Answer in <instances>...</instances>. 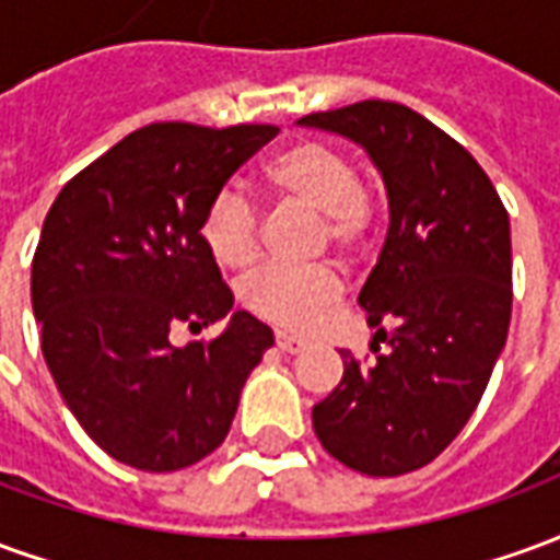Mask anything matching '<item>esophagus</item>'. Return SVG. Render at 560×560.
Segmentation results:
<instances>
[{"label": "esophagus", "mask_w": 560, "mask_h": 560, "mask_svg": "<svg viewBox=\"0 0 560 560\" xmlns=\"http://www.w3.org/2000/svg\"><path fill=\"white\" fill-rule=\"evenodd\" d=\"M276 345H279V351L284 353H300L305 348V339H296L291 332H276Z\"/></svg>", "instance_id": "esophagus-1"}]
</instances>
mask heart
Returning a JSON list of instances; mask_svg holds the SVG:
<instances>
[{
  "label": "heart",
  "mask_w": 560,
  "mask_h": 560,
  "mask_svg": "<svg viewBox=\"0 0 560 560\" xmlns=\"http://www.w3.org/2000/svg\"><path fill=\"white\" fill-rule=\"evenodd\" d=\"M276 195L305 203L324 215V243L341 257H357L375 224V188L357 173L345 149L324 140H300L281 149L264 167ZM209 255L240 269L252 264L260 236V212L243 188H221L209 200L200 224ZM341 281L329 267H284L264 264L240 281V303L252 315L288 329H303L339 300Z\"/></svg>",
  "instance_id": "b5f03b06"
}]
</instances>
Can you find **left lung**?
Instances as JSON below:
<instances>
[{"label":"left lung","instance_id":"8db88e82","mask_svg":"<svg viewBox=\"0 0 560 560\" xmlns=\"http://www.w3.org/2000/svg\"><path fill=\"white\" fill-rule=\"evenodd\" d=\"M300 122L365 147L389 197L387 243L360 291L377 360L341 351L345 375L315 405V434L341 465L399 477L453 444L504 351L510 219L468 149L405 104L369 98Z\"/></svg>","mask_w":560,"mask_h":560}]
</instances>
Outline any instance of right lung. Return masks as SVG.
<instances>
[{
	"mask_svg": "<svg viewBox=\"0 0 560 560\" xmlns=\"http://www.w3.org/2000/svg\"><path fill=\"white\" fill-rule=\"evenodd\" d=\"M276 126L152 122L68 179L32 257V308L56 387L95 444L138 470H179L231 432L272 329L233 312L215 339L171 345L233 308L203 215Z\"/></svg>",
	"mask_w": 560,
	"mask_h": 560,
	"instance_id": "1",
	"label": "right lung"
}]
</instances>
